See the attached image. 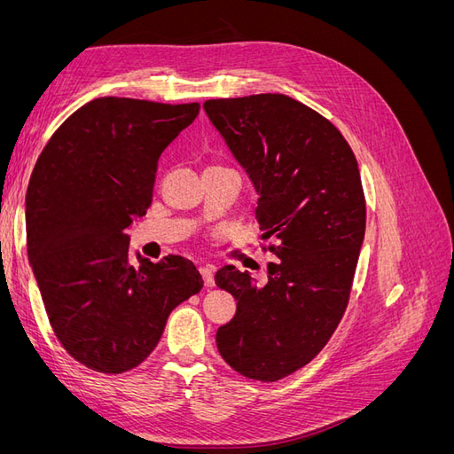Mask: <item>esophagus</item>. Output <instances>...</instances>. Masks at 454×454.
<instances>
[{"mask_svg": "<svg viewBox=\"0 0 454 454\" xmlns=\"http://www.w3.org/2000/svg\"><path fill=\"white\" fill-rule=\"evenodd\" d=\"M199 270H200V277L204 280V286L212 287L214 286V267L212 265H200Z\"/></svg>", "mask_w": 454, "mask_h": 454, "instance_id": "1", "label": "esophagus"}]
</instances>
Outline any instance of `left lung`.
<instances>
[{
    "instance_id": "left-lung-1",
    "label": "left lung",
    "mask_w": 454,
    "mask_h": 454,
    "mask_svg": "<svg viewBox=\"0 0 454 454\" xmlns=\"http://www.w3.org/2000/svg\"><path fill=\"white\" fill-rule=\"evenodd\" d=\"M202 107L254 184L263 239L278 240L265 286L232 265L215 272L237 301L215 333L217 350L240 375L274 382L325 347L347 309L365 235L358 162L332 122L290 96Z\"/></svg>"
}]
</instances>
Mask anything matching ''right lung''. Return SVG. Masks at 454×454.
<instances>
[{
	"label": "right lung",
	"mask_w": 454,
	"mask_h": 454,
	"mask_svg": "<svg viewBox=\"0 0 454 454\" xmlns=\"http://www.w3.org/2000/svg\"><path fill=\"white\" fill-rule=\"evenodd\" d=\"M199 104L96 98L51 136L26 193L28 259L54 335L100 373H125L157 347L170 312L200 292L182 255L129 254L127 229L145 215L159 157Z\"/></svg>",
	"instance_id": "obj_1"
}]
</instances>
